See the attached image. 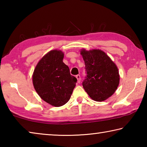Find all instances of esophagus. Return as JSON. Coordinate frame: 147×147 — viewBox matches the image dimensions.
I'll return each mask as SVG.
<instances>
[{
    "label": "esophagus",
    "mask_w": 147,
    "mask_h": 147,
    "mask_svg": "<svg viewBox=\"0 0 147 147\" xmlns=\"http://www.w3.org/2000/svg\"><path fill=\"white\" fill-rule=\"evenodd\" d=\"M76 78H77V80H78V83L80 82V76L79 74H78V75L76 76Z\"/></svg>",
    "instance_id": "obj_1"
}]
</instances>
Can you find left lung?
I'll list each match as a JSON object with an SVG mask.
<instances>
[{"instance_id":"obj_1","label":"left lung","mask_w":147,"mask_h":147,"mask_svg":"<svg viewBox=\"0 0 147 147\" xmlns=\"http://www.w3.org/2000/svg\"><path fill=\"white\" fill-rule=\"evenodd\" d=\"M85 63L86 76L83 88L93 100L102 102L115 93L119 84L116 65L103 51L94 49L82 50Z\"/></svg>"}]
</instances>
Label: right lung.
<instances>
[{"label":"right lung","mask_w":147,"mask_h":147,"mask_svg":"<svg viewBox=\"0 0 147 147\" xmlns=\"http://www.w3.org/2000/svg\"><path fill=\"white\" fill-rule=\"evenodd\" d=\"M63 57L60 51H50L38 62L32 77L34 87L39 96L55 107L67 102L77 82L63 62Z\"/></svg>","instance_id":"add662e5"}]
</instances>
